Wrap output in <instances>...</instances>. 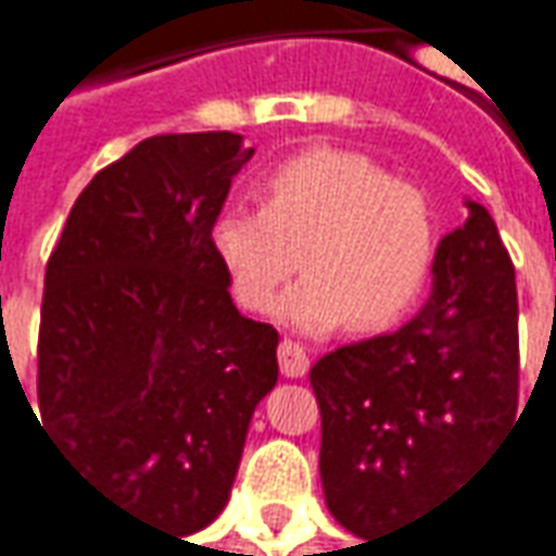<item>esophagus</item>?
I'll return each mask as SVG.
<instances>
[{"label":"esophagus","mask_w":556,"mask_h":556,"mask_svg":"<svg viewBox=\"0 0 556 556\" xmlns=\"http://www.w3.org/2000/svg\"><path fill=\"white\" fill-rule=\"evenodd\" d=\"M277 356L279 369H282V375H289V378H301V375H307V369H311V356H307V351L298 341L282 338Z\"/></svg>","instance_id":"obj_1"}]
</instances>
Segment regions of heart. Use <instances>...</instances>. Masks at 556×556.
Here are the masks:
<instances>
[{"instance_id":"obj_1","label":"heart","mask_w":556,"mask_h":556,"mask_svg":"<svg viewBox=\"0 0 556 556\" xmlns=\"http://www.w3.org/2000/svg\"><path fill=\"white\" fill-rule=\"evenodd\" d=\"M212 249L245 311H267L286 279H304L279 304V319L323 336L351 319L356 332L388 329L418 301L437 255L428 197L393 181L348 150H311L277 165L261 205H227L212 224Z\"/></svg>"}]
</instances>
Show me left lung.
<instances>
[{
	"label": "left lung",
	"mask_w": 556,
	"mask_h": 556,
	"mask_svg": "<svg viewBox=\"0 0 556 556\" xmlns=\"http://www.w3.org/2000/svg\"><path fill=\"white\" fill-rule=\"evenodd\" d=\"M465 208L437 245L418 316L311 369L326 505L359 539L440 505L517 421L514 264L486 208Z\"/></svg>",
	"instance_id": "8db88e82"
}]
</instances>
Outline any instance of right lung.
I'll list each match as a JSON object with an SVG mask.
<instances>
[{
    "label": "right lung",
    "instance_id": "obj_1",
    "mask_svg": "<svg viewBox=\"0 0 556 556\" xmlns=\"http://www.w3.org/2000/svg\"><path fill=\"white\" fill-rule=\"evenodd\" d=\"M252 153L233 131L135 144L79 193L46 267L39 428L94 492L178 535L227 505L279 375L277 329L237 311L212 249Z\"/></svg>",
    "mask_w": 556,
    "mask_h": 556
}]
</instances>
